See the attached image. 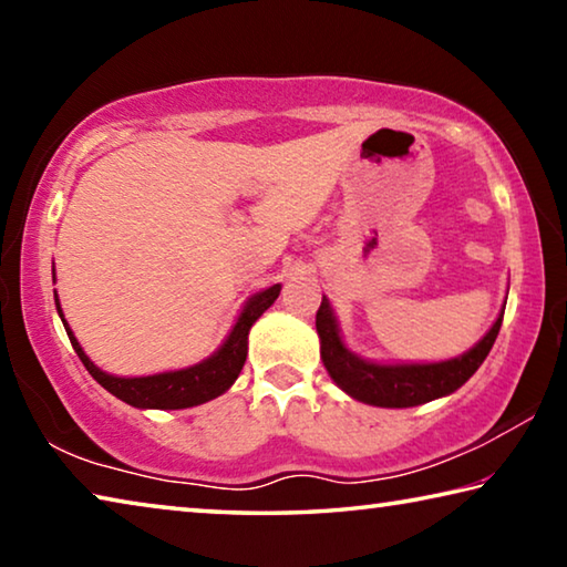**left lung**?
I'll return each instance as SVG.
<instances>
[{
  "mask_svg": "<svg viewBox=\"0 0 567 567\" xmlns=\"http://www.w3.org/2000/svg\"><path fill=\"white\" fill-rule=\"evenodd\" d=\"M503 312L497 315L495 324L487 330L485 338L473 350L460 354V358L412 364L370 362L344 348L328 297H322L315 324H318L320 334L322 362L328 368L330 378L338 382V388H342L354 400L368 402V405L415 408L422 405V402L450 395V392H455L475 375V370L483 364L487 352H491L497 332H501Z\"/></svg>",
  "mask_w": 567,
  "mask_h": 567,
  "instance_id": "left-lung-1",
  "label": "left lung"
}]
</instances>
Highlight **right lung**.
I'll list each match as a JSON object with an SVG mask.
<instances>
[{
    "mask_svg": "<svg viewBox=\"0 0 567 567\" xmlns=\"http://www.w3.org/2000/svg\"><path fill=\"white\" fill-rule=\"evenodd\" d=\"M277 295H280V285H272L267 287V290L249 297L247 305L243 307V312H239L233 332H229L227 340L223 342V348H219L215 354H209L207 360L192 364V368H185V370L159 372V375H147V378H117V375H110V372H102L97 364L84 354L82 344L76 342L74 332L64 320L60 300H56V292H54V302H56V312H60V318L64 322V330L70 334L74 352L80 354L84 368H87L90 375L97 380L104 390L112 392L114 398H120L132 408L182 410V408L203 405V402L215 400L217 395H223L225 390L233 388V382L237 380L239 370H243V364L247 360L249 328H252L255 320L277 300Z\"/></svg>",
    "mask_w": 567,
    "mask_h": 567,
    "instance_id": "obj_1",
    "label": "right lung"
}]
</instances>
